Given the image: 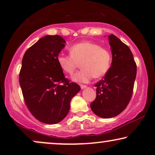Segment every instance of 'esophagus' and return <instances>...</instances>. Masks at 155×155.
Masks as SVG:
<instances>
[{
	"mask_svg": "<svg viewBox=\"0 0 155 155\" xmlns=\"http://www.w3.org/2000/svg\"><path fill=\"white\" fill-rule=\"evenodd\" d=\"M80 87H81V90H83V89H84V88L87 87L86 85H84V84H80Z\"/></svg>",
	"mask_w": 155,
	"mask_h": 155,
	"instance_id": "obj_1",
	"label": "esophagus"
}]
</instances>
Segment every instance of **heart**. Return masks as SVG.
<instances>
[{
	"label": "heart",
	"mask_w": 155,
	"mask_h": 155,
	"mask_svg": "<svg viewBox=\"0 0 155 155\" xmlns=\"http://www.w3.org/2000/svg\"><path fill=\"white\" fill-rule=\"evenodd\" d=\"M71 55L60 54L58 63L62 70L72 75L81 64L82 70L73 76L76 82L87 83L92 78L103 77L109 71L111 65V51L101 47L98 44L83 41L73 45L69 49Z\"/></svg>",
	"instance_id": "heart-1"
}]
</instances>
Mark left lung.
I'll use <instances>...</instances> for the list:
<instances>
[{
	"label": "left lung",
	"mask_w": 155,
	"mask_h": 155,
	"mask_svg": "<svg viewBox=\"0 0 155 155\" xmlns=\"http://www.w3.org/2000/svg\"><path fill=\"white\" fill-rule=\"evenodd\" d=\"M112 54L109 71L96 83V98L90 104L92 111L102 118L120 114L128 105L136 76V63L130 48L116 35H108Z\"/></svg>",
	"instance_id": "left-lung-1"
}]
</instances>
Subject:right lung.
<instances>
[{
  "label": "right lung",
  "instance_id": "right-lung-1",
  "mask_svg": "<svg viewBox=\"0 0 155 155\" xmlns=\"http://www.w3.org/2000/svg\"><path fill=\"white\" fill-rule=\"evenodd\" d=\"M65 41L58 35L40 38L25 53L19 84L27 107L46 124H56L67 116L72 97L80 87L70 82L58 63Z\"/></svg>",
  "mask_w": 155,
  "mask_h": 155
}]
</instances>
